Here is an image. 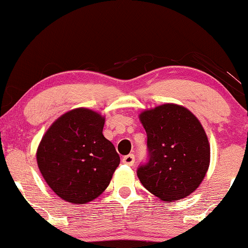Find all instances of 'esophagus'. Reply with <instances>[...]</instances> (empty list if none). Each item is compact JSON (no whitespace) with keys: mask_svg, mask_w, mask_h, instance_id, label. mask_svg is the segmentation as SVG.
Here are the masks:
<instances>
[{"mask_svg":"<svg viewBox=\"0 0 248 248\" xmlns=\"http://www.w3.org/2000/svg\"><path fill=\"white\" fill-rule=\"evenodd\" d=\"M122 161H123V164H125V165L133 166L134 162H135L134 155H125V157H123V159H122Z\"/></svg>","mask_w":248,"mask_h":248,"instance_id":"1","label":"esophagus"}]
</instances>
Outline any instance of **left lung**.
<instances>
[{
    "label": "left lung",
    "instance_id": "1",
    "mask_svg": "<svg viewBox=\"0 0 248 248\" xmlns=\"http://www.w3.org/2000/svg\"><path fill=\"white\" fill-rule=\"evenodd\" d=\"M147 162L137 174L142 185L162 201H177L194 192L208 171L210 145L198 118L185 107L165 104L145 110Z\"/></svg>",
    "mask_w": 248,
    "mask_h": 248
}]
</instances>
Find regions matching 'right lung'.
Returning <instances> with one entry per match:
<instances>
[{"mask_svg":"<svg viewBox=\"0 0 248 248\" xmlns=\"http://www.w3.org/2000/svg\"><path fill=\"white\" fill-rule=\"evenodd\" d=\"M105 118L86 108L54 122L37 150L39 170L61 199L74 204L103 193L120 165L114 144L103 134Z\"/></svg>","mask_w":248,"mask_h":248,"instance_id":"1","label":"right lung"}]
</instances>
